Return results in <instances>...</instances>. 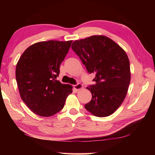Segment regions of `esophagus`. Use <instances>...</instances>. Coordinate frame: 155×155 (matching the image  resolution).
<instances>
[{"label":"esophagus","mask_w":155,"mask_h":155,"mask_svg":"<svg viewBox=\"0 0 155 155\" xmlns=\"http://www.w3.org/2000/svg\"><path fill=\"white\" fill-rule=\"evenodd\" d=\"M82 88H83V85H81V84H80V83H77L74 85V89L77 91L80 90L81 89H82Z\"/></svg>","instance_id":"esophagus-1"}]
</instances>
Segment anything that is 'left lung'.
Wrapping results in <instances>:
<instances>
[{"instance_id":"left-lung-1","label":"left lung","mask_w":155,"mask_h":155,"mask_svg":"<svg viewBox=\"0 0 155 155\" xmlns=\"http://www.w3.org/2000/svg\"><path fill=\"white\" fill-rule=\"evenodd\" d=\"M72 48L89 73L95 74V85L87 87L92 98L85 108L94 115L107 117L121 105L130 81V62L125 51L111 39L93 35L76 40Z\"/></svg>"}]
</instances>
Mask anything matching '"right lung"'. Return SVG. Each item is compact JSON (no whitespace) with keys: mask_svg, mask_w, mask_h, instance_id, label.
<instances>
[{"mask_svg":"<svg viewBox=\"0 0 155 155\" xmlns=\"http://www.w3.org/2000/svg\"><path fill=\"white\" fill-rule=\"evenodd\" d=\"M72 40H49L25 50L15 68V78L23 102L34 114L49 117L64 108L72 86L57 80L59 67Z\"/></svg>","mask_w":155,"mask_h":155,"instance_id":"obj_1","label":"right lung"}]
</instances>
